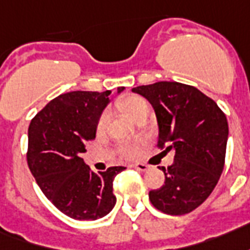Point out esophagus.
<instances>
[{"label":"esophagus","instance_id":"1","mask_svg":"<svg viewBox=\"0 0 250 250\" xmlns=\"http://www.w3.org/2000/svg\"><path fill=\"white\" fill-rule=\"evenodd\" d=\"M133 167H136L137 170H140V172H146L147 169H149V165H146V164H143V163H138V164H134Z\"/></svg>","mask_w":250,"mask_h":250}]
</instances>
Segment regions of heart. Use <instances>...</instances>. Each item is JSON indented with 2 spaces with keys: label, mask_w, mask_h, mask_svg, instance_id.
I'll return each mask as SVG.
<instances>
[{
  "label": "heart",
  "mask_w": 250,
  "mask_h": 250,
  "mask_svg": "<svg viewBox=\"0 0 250 250\" xmlns=\"http://www.w3.org/2000/svg\"><path fill=\"white\" fill-rule=\"evenodd\" d=\"M117 105L126 114L127 117H130L132 120H136L141 113L149 110V105H147L146 101L143 97H138V96H127V97L123 98ZM106 114H103L100 117V121H98L97 125L98 130H103L105 124H106ZM125 153H126V156H129V157H134L137 154V149L136 147H127Z\"/></svg>",
  "instance_id": "heart-1"
}]
</instances>
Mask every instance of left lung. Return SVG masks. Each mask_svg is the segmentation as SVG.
<instances>
[{
  "label": "left lung",
  "mask_w": 250,
  "mask_h": 250,
  "mask_svg": "<svg viewBox=\"0 0 250 250\" xmlns=\"http://www.w3.org/2000/svg\"><path fill=\"white\" fill-rule=\"evenodd\" d=\"M154 109L158 146L174 150V163L163 167L165 184L149 192L158 210L181 216L194 210L213 192L221 176L227 152V116L197 87L160 83L133 87Z\"/></svg>",
  "instance_id": "1"
}]
</instances>
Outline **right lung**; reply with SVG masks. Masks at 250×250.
Returning a JSON list of instances; mask_svg holds the SVG:
<instances>
[{
    "label": "right lung",
    "mask_w": 250,
    "mask_h": 250,
    "mask_svg": "<svg viewBox=\"0 0 250 250\" xmlns=\"http://www.w3.org/2000/svg\"><path fill=\"white\" fill-rule=\"evenodd\" d=\"M125 87H118L117 94ZM106 92H70L36 114L28 129V165L38 187L60 212L74 220H98L116 205L113 180L124 167L94 173L83 163L85 144L96 138L110 103Z\"/></svg>",
    "instance_id": "obj_1"
}]
</instances>
